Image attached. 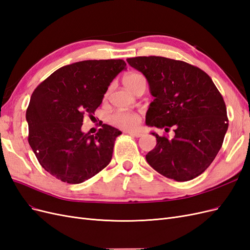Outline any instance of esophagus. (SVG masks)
Wrapping results in <instances>:
<instances>
[{"mask_svg":"<svg viewBox=\"0 0 250 250\" xmlns=\"http://www.w3.org/2000/svg\"><path fill=\"white\" fill-rule=\"evenodd\" d=\"M127 133L130 134L131 137H134V138H141L143 135L142 132H138V131H128Z\"/></svg>","mask_w":250,"mask_h":250,"instance_id":"34e87169","label":"esophagus"}]
</instances>
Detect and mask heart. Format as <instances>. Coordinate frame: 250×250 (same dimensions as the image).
Masks as SVG:
<instances>
[{"instance_id": "b5f03b06", "label": "heart", "mask_w": 250, "mask_h": 250, "mask_svg": "<svg viewBox=\"0 0 250 250\" xmlns=\"http://www.w3.org/2000/svg\"><path fill=\"white\" fill-rule=\"evenodd\" d=\"M145 81V78L143 75L139 73H128L125 75L123 78L124 85L133 92L134 87L137 86L139 83ZM141 118L138 113L134 112H128V111H117L110 116V122L121 128H125V129H133L140 124Z\"/></svg>"}]
</instances>
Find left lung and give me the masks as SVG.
I'll list each match as a JSON object with an SVG mask.
<instances>
[{
	"label": "left lung",
	"mask_w": 250,
	"mask_h": 250,
	"mask_svg": "<svg viewBox=\"0 0 250 250\" xmlns=\"http://www.w3.org/2000/svg\"><path fill=\"white\" fill-rule=\"evenodd\" d=\"M127 62L143 73L154 97L146 124L174 130L173 139L152 132L156 146L147 153V163L176 181L199 176L215 160L229 128L225 103L213 80L181 60L139 56Z\"/></svg>",
	"instance_id": "obj_1"
}]
</instances>
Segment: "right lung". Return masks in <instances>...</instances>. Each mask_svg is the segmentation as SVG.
Segmentation results:
<instances>
[{
  "label": "right lung",
  "instance_id": "obj_1",
  "mask_svg": "<svg viewBox=\"0 0 250 250\" xmlns=\"http://www.w3.org/2000/svg\"><path fill=\"white\" fill-rule=\"evenodd\" d=\"M122 59L83 60L60 67L37 86L26 111L28 142L42 167L66 184H81L110 163L117 128L101 124L96 135L81 131L83 115L100 106Z\"/></svg>",
  "mask_w": 250,
  "mask_h": 250
}]
</instances>
